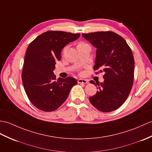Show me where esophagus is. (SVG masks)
<instances>
[{
    "label": "esophagus",
    "instance_id": "1",
    "mask_svg": "<svg viewBox=\"0 0 152 152\" xmlns=\"http://www.w3.org/2000/svg\"><path fill=\"white\" fill-rule=\"evenodd\" d=\"M77 83H87L88 82L87 80H85V79H78L77 80Z\"/></svg>",
    "mask_w": 152,
    "mask_h": 152
}]
</instances>
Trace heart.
I'll return each mask as SVG.
<instances>
[{
	"label": "heart",
	"mask_w": 152,
	"mask_h": 152,
	"mask_svg": "<svg viewBox=\"0 0 152 152\" xmlns=\"http://www.w3.org/2000/svg\"><path fill=\"white\" fill-rule=\"evenodd\" d=\"M80 44H81V43H80ZM64 50H65V49H64Z\"/></svg>",
	"instance_id": "heart-1"
}]
</instances>
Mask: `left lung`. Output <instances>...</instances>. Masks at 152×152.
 Returning a JSON list of instances; mask_svg holds the SVG:
<instances>
[{"label": "left lung", "mask_w": 152, "mask_h": 152, "mask_svg": "<svg viewBox=\"0 0 152 152\" xmlns=\"http://www.w3.org/2000/svg\"><path fill=\"white\" fill-rule=\"evenodd\" d=\"M82 36L97 48L94 70L105 73L103 83L90 82L98 91L89 101L102 112L115 111L124 103L133 86L135 61L132 49L124 38L111 31Z\"/></svg>", "instance_id": "obj_1"}]
</instances>
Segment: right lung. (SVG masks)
Segmentation results:
<instances>
[{"label": "right lung", "mask_w": 152, "mask_h": 152, "mask_svg": "<svg viewBox=\"0 0 152 152\" xmlns=\"http://www.w3.org/2000/svg\"><path fill=\"white\" fill-rule=\"evenodd\" d=\"M80 36V34L50 30L39 35L28 45L22 72L23 83L30 101L40 110H56L77 84L72 77L56 80L53 70L56 61L61 59L63 47Z\"/></svg>", "instance_id": "right-lung-1"}]
</instances>
